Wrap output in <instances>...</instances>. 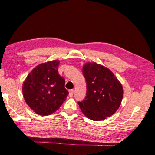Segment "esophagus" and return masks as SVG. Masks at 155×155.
Wrapping results in <instances>:
<instances>
[{"label": "esophagus", "mask_w": 155, "mask_h": 155, "mask_svg": "<svg viewBox=\"0 0 155 155\" xmlns=\"http://www.w3.org/2000/svg\"><path fill=\"white\" fill-rule=\"evenodd\" d=\"M74 90H73V89L69 91V96L70 97H72L73 94H74Z\"/></svg>", "instance_id": "obj_1"}]
</instances>
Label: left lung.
<instances>
[{
	"instance_id": "8db88e82",
	"label": "left lung",
	"mask_w": 155,
	"mask_h": 155,
	"mask_svg": "<svg viewBox=\"0 0 155 155\" xmlns=\"http://www.w3.org/2000/svg\"><path fill=\"white\" fill-rule=\"evenodd\" d=\"M83 74L87 82L85 100L78 102L87 118L101 121L113 115L123 99V87L110 70L95 62L86 63Z\"/></svg>"
}]
</instances>
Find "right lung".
Listing matches in <instances>:
<instances>
[{
    "label": "right lung",
    "instance_id": "right-lung-1",
    "mask_svg": "<svg viewBox=\"0 0 155 155\" xmlns=\"http://www.w3.org/2000/svg\"><path fill=\"white\" fill-rule=\"evenodd\" d=\"M59 60L37 65L22 84L23 97L30 109L41 116L51 114L67 99L65 80L58 73Z\"/></svg>",
    "mask_w": 155,
    "mask_h": 155
}]
</instances>
